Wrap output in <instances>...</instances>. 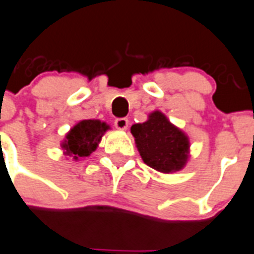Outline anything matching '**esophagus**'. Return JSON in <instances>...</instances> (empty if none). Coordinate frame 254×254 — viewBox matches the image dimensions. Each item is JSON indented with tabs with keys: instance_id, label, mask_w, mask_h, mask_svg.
Masks as SVG:
<instances>
[{
	"instance_id": "1",
	"label": "esophagus",
	"mask_w": 254,
	"mask_h": 254,
	"mask_svg": "<svg viewBox=\"0 0 254 254\" xmlns=\"http://www.w3.org/2000/svg\"><path fill=\"white\" fill-rule=\"evenodd\" d=\"M127 125H129V120L125 119V117H120V119H116V120H115V127H116L117 129H120V130L127 129Z\"/></svg>"
}]
</instances>
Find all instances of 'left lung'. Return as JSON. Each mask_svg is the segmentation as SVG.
I'll return each mask as SVG.
<instances>
[{
	"label": "left lung",
	"mask_w": 254,
	"mask_h": 254,
	"mask_svg": "<svg viewBox=\"0 0 254 254\" xmlns=\"http://www.w3.org/2000/svg\"><path fill=\"white\" fill-rule=\"evenodd\" d=\"M130 133L143 163L152 169L169 174L186 167L190 159L189 137L161 111H153L147 121L131 125Z\"/></svg>",
	"instance_id": "obj_1"
}]
</instances>
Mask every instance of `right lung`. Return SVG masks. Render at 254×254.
I'll list each match as a JSON object with an SVG mask.
<instances>
[{
  "label": "right lung",
  "instance_id": "obj_1",
  "mask_svg": "<svg viewBox=\"0 0 254 254\" xmlns=\"http://www.w3.org/2000/svg\"><path fill=\"white\" fill-rule=\"evenodd\" d=\"M110 129V125L101 120H81L69 129L61 147L65 156L78 161L90 156L101 143L102 137Z\"/></svg>",
  "mask_w": 254,
  "mask_h": 254
}]
</instances>
